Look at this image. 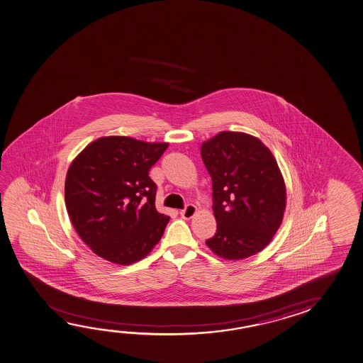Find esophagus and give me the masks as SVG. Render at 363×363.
Returning a JSON list of instances; mask_svg holds the SVG:
<instances>
[{
  "mask_svg": "<svg viewBox=\"0 0 363 363\" xmlns=\"http://www.w3.org/2000/svg\"><path fill=\"white\" fill-rule=\"evenodd\" d=\"M196 211H197V208H196L195 205L189 203L187 206L184 207V210H181L179 215H181L182 218H184V220H190L191 218H194V215H195Z\"/></svg>",
  "mask_w": 363,
  "mask_h": 363,
  "instance_id": "34e87169",
  "label": "esophagus"
}]
</instances>
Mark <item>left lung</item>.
Here are the masks:
<instances>
[{"instance_id": "1", "label": "left lung", "mask_w": 363, "mask_h": 363, "mask_svg": "<svg viewBox=\"0 0 363 363\" xmlns=\"http://www.w3.org/2000/svg\"><path fill=\"white\" fill-rule=\"evenodd\" d=\"M201 157L211 176L218 223L207 246L228 260L262 251L285 210L284 179L272 152L250 134L221 132L202 143Z\"/></svg>"}]
</instances>
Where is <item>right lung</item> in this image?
<instances>
[{
	"label": "right lung",
	"mask_w": 363,
	"mask_h": 363,
	"mask_svg": "<svg viewBox=\"0 0 363 363\" xmlns=\"http://www.w3.org/2000/svg\"><path fill=\"white\" fill-rule=\"evenodd\" d=\"M167 147L130 137H103L70 164L67 213L96 255L128 265L161 240L169 218L156 210L157 184L148 173Z\"/></svg>",
	"instance_id": "add662e5"
}]
</instances>
